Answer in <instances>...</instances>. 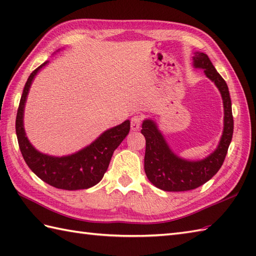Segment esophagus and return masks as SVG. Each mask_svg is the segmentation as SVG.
Masks as SVG:
<instances>
[{
  "instance_id": "obj_1",
  "label": "esophagus",
  "mask_w": 256,
  "mask_h": 256,
  "mask_svg": "<svg viewBox=\"0 0 256 256\" xmlns=\"http://www.w3.org/2000/svg\"><path fill=\"white\" fill-rule=\"evenodd\" d=\"M143 121V118L142 116H140V114H135V116H132L131 118V128L133 131H138L140 126V123Z\"/></svg>"
}]
</instances>
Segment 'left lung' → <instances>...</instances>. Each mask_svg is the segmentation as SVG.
Instances as JSON below:
<instances>
[{
  "mask_svg": "<svg viewBox=\"0 0 256 256\" xmlns=\"http://www.w3.org/2000/svg\"><path fill=\"white\" fill-rule=\"evenodd\" d=\"M194 66L204 69L206 76L214 81L222 96L224 106V134L219 146L211 155L202 160L189 162L174 154L156 124L152 120H145L140 131L146 140L144 170L150 182L165 192H187L202 186L221 168L232 140L233 116L226 82L206 54L194 52Z\"/></svg>",
  "mask_w": 256,
  "mask_h": 256,
  "instance_id": "1",
  "label": "left lung"
}]
</instances>
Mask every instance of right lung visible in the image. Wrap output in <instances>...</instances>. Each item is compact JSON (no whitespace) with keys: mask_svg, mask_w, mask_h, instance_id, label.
<instances>
[{"mask_svg":"<svg viewBox=\"0 0 256 256\" xmlns=\"http://www.w3.org/2000/svg\"><path fill=\"white\" fill-rule=\"evenodd\" d=\"M45 64L47 62L30 74L20 96L15 123L20 153L32 172L50 186L64 190L90 188L102 179L110 164L113 152L128 134L131 124L128 120L118 126L108 130L94 143L72 155L52 157L37 152L25 136L23 113L32 81L38 70Z\"/></svg>","mask_w":256,"mask_h":256,"instance_id":"right-lung-1","label":"right lung"}]
</instances>
